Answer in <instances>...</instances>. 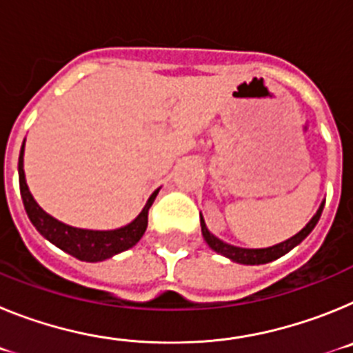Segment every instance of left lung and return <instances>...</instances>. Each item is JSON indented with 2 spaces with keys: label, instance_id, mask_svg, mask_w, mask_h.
I'll list each match as a JSON object with an SVG mask.
<instances>
[{
  "label": "left lung",
  "instance_id": "left-lung-1",
  "mask_svg": "<svg viewBox=\"0 0 353 353\" xmlns=\"http://www.w3.org/2000/svg\"><path fill=\"white\" fill-rule=\"evenodd\" d=\"M323 205H325V203L320 205V208L316 210V214L313 215V219L305 224V226L302 228L297 235H293L292 239L285 240V242H281V244L272 245V248L244 249V248H236V245L226 244V242H223V240H219L217 236L212 235V233L208 232V228H207V224H205L203 217L199 219V221H201V233H203V239L207 240V244L210 245V248L214 249L215 252H219V254H223V256L230 258L232 261H236V263H244V265L269 263V261L277 260V258H281L283 254H286V252L292 251L295 245L301 244L302 240H304L305 236L313 232V228L316 226V223L320 221V215H322Z\"/></svg>",
  "mask_w": 353,
  "mask_h": 353
}]
</instances>
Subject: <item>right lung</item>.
<instances>
[{"mask_svg": "<svg viewBox=\"0 0 353 353\" xmlns=\"http://www.w3.org/2000/svg\"><path fill=\"white\" fill-rule=\"evenodd\" d=\"M24 143L21 146V154H19V187H21V198H23L24 208L30 217L31 224L37 228V232L42 236L60 248L61 251L68 252L74 258L81 261H102L108 258L114 256L118 252L127 251L132 245L139 242L143 233L146 232L148 226V210L154 203L155 196L159 189L150 196L146 201L145 208L141 214L129 223L127 226L118 228V230H109V232H97V230H81V228L68 226L61 221L54 219L48 212H43L39 207L30 189H28L26 179H24Z\"/></svg>", "mask_w": 353, "mask_h": 353, "instance_id": "right-lung-1", "label": "right lung"}]
</instances>
